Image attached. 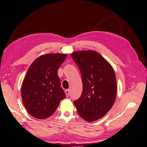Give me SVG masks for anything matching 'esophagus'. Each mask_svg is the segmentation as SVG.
I'll use <instances>...</instances> for the list:
<instances>
[{"label": "esophagus", "instance_id": "obj_1", "mask_svg": "<svg viewBox=\"0 0 147 147\" xmlns=\"http://www.w3.org/2000/svg\"><path fill=\"white\" fill-rule=\"evenodd\" d=\"M65 93L67 97H68L69 96V94H70V91H69V89H66V90L65 91Z\"/></svg>", "mask_w": 147, "mask_h": 147}]
</instances>
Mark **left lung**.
<instances>
[{
	"instance_id": "obj_1",
	"label": "left lung",
	"mask_w": 147,
	"mask_h": 147,
	"mask_svg": "<svg viewBox=\"0 0 147 147\" xmlns=\"http://www.w3.org/2000/svg\"><path fill=\"white\" fill-rule=\"evenodd\" d=\"M71 56L81 72L83 90L74 102L79 115L88 122L104 117L115 101L117 84L111 64L94 51H75Z\"/></svg>"
}]
</instances>
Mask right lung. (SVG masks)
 Segmentation results:
<instances>
[{
    "instance_id": "obj_1",
    "label": "right lung",
    "mask_w": 147,
    "mask_h": 147,
    "mask_svg": "<svg viewBox=\"0 0 147 147\" xmlns=\"http://www.w3.org/2000/svg\"><path fill=\"white\" fill-rule=\"evenodd\" d=\"M66 58V54H43L29 67L22 84L21 97L27 111L34 117L49 118L65 97L58 70Z\"/></svg>"
}]
</instances>
